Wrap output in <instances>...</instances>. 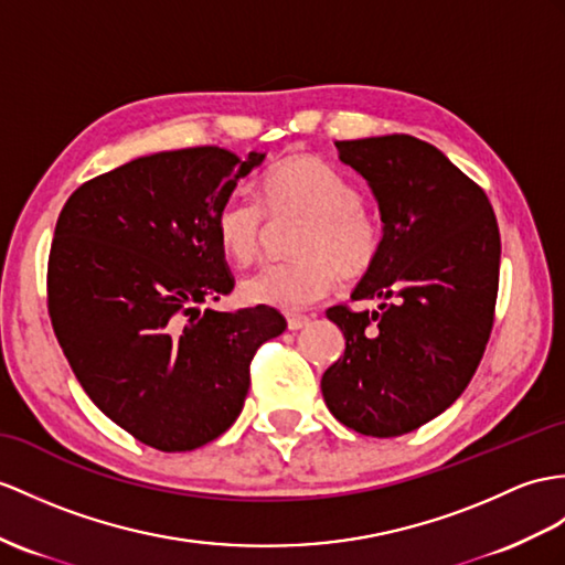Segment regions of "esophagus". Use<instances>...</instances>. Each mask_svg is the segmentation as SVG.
<instances>
[{"label": "esophagus", "instance_id": "1", "mask_svg": "<svg viewBox=\"0 0 565 565\" xmlns=\"http://www.w3.org/2000/svg\"><path fill=\"white\" fill-rule=\"evenodd\" d=\"M309 316H305V313H287V328L290 330H301V328H307L309 326Z\"/></svg>", "mask_w": 565, "mask_h": 565}]
</instances>
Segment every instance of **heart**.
<instances>
[{"label":"heart","instance_id":"b5f03b06","mask_svg":"<svg viewBox=\"0 0 565 565\" xmlns=\"http://www.w3.org/2000/svg\"><path fill=\"white\" fill-rule=\"evenodd\" d=\"M260 199L235 191L217 209V242L237 264L258 256L268 215H307V225L295 244L297 258L266 264L242 282V295L252 305L305 309L333 290L340 270L360 278L379 260L381 227L362 209L360 189L333 164L287 156L260 177Z\"/></svg>","mask_w":565,"mask_h":565}]
</instances>
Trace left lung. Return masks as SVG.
<instances>
[{
    "mask_svg": "<svg viewBox=\"0 0 565 565\" xmlns=\"http://www.w3.org/2000/svg\"><path fill=\"white\" fill-rule=\"evenodd\" d=\"M379 203V260L352 299L330 307L345 352L321 391L333 417L364 436L419 429L458 401L489 342L501 237L491 203L441 150L407 134L335 141Z\"/></svg>",
    "mask_w": 565,
    "mask_h": 565,
    "instance_id": "left-lung-1",
    "label": "left lung"
}]
</instances>
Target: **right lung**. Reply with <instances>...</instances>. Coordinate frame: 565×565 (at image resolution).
I'll return each mask as SVG.
<instances>
[{"label":"right lung","mask_w":565,"mask_h":565,"mask_svg":"<svg viewBox=\"0 0 565 565\" xmlns=\"http://www.w3.org/2000/svg\"><path fill=\"white\" fill-rule=\"evenodd\" d=\"M201 146L136 158L81 184L60 213L47 264L54 335L100 412L164 452L225 434L249 393V364L287 328L258 305L203 309L235 278L215 215L264 162Z\"/></svg>","instance_id":"add662e5"}]
</instances>
